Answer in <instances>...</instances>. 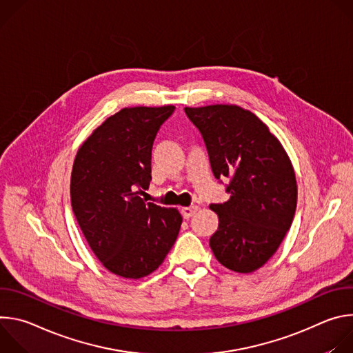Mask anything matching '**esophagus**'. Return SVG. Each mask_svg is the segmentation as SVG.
I'll use <instances>...</instances> for the list:
<instances>
[{
	"label": "esophagus",
	"mask_w": 353,
	"mask_h": 353,
	"mask_svg": "<svg viewBox=\"0 0 353 353\" xmlns=\"http://www.w3.org/2000/svg\"><path fill=\"white\" fill-rule=\"evenodd\" d=\"M198 212V207H190V208H181V215L184 219H190Z\"/></svg>",
	"instance_id": "obj_1"
}]
</instances>
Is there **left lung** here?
Masks as SVG:
<instances>
[{
  "label": "left lung",
  "instance_id": "1",
  "mask_svg": "<svg viewBox=\"0 0 353 353\" xmlns=\"http://www.w3.org/2000/svg\"><path fill=\"white\" fill-rule=\"evenodd\" d=\"M184 112L204 138L215 179H229L230 198L210 207L219 216L210 245L223 267L253 272L275 254L294 216L297 185L290 159L248 110L214 105Z\"/></svg>",
  "mask_w": 353,
  "mask_h": 353
}]
</instances>
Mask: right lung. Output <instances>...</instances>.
<instances>
[{
    "label": "right lung",
    "instance_id": "obj_1",
    "mask_svg": "<svg viewBox=\"0 0 353 353\" xmlns=\"http://www.w3.org/2000/svg\"><path fill=\"white\" fill-rule=\"evenodd\" d=\"M174 106L125 108L82 143L71 173V205L94 256L110 272L138 279L154 272L173 247L183 218L145 203L152 146Z\"/></svg>",
    "mask_w": 353,
    "mask_h": 353
}]
</instances>
